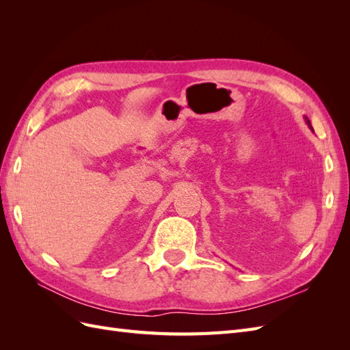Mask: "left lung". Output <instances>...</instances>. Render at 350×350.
Returning <instances> with one entry per match:
<instances>
[{
    "label": "left lung",
    "mask_w": 350,
    "mask_h": 350,
    "mask_svg": "<svg viewBox=\"0 0 350 350\" xmlns=\"http://www.w3.org/2000/svg\"><path fill=\"white\" fill-rule=\"evenodd\" d=\"M305 120H306V122H308V125H311V124H310V120H308V118H305Z\"/></svg>",
    "instance_id": "left-lung-1"
}]
</instances>
